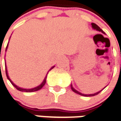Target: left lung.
Segmentation results:
<instances>
[{"label":"left lung","instance_id":"8db88e82","mask_svg":"<svg viewBox=\"0 0 121 121\" xmlns=\"http://www.w3.org/2000/svg\"><path fill=\"white\" fill-rule=\"evenodd\" d=\"M91 27H92V28H93V30H95L99 31H101V32L103 33H104V34H105V33L104 32V31H103L102 30V29H100V28H99V26H98L97 25V24H96L91 23ZM71 86V90H72V91H74L75 93H77V94H79V95H81L84 96V97H91V96L96 95H97V94H99V93H100L101 91L103 90H104V89L106 87H106H104V88H103V90H101L99 91H98V92H97V93H93V94H83V93H80L79 91H78L76 90L73 87V86H72V84H71V86Z\"/></svg>","mask_w":121,"mask_h":121}]
</instances>
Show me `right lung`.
Instances as JSON below:
<instances>
[{"label": "right lung", "mask_w": 121, "mask_h": 121, "mask_svg": "<svg viewBox=\"0 0 121 121\" xmlns=\"http://www.w3.org/2000/svg\"><path fill=\"white\" fill-rule=\"evenodd\" d=\"M10 39V38H9ZM8 45H7V46H6V50H7V49H8ZM5 62H6V60H5ZM5 67H6V76H7V78H8V79L9 81H10V82H11V84H12V85L17 90H18L21 91H24V92H33V91H38L39 90H40V89L42 88L43 86H44V84H46V79H47V75L48 74V72L51 70V69H52L53 68L55 67V66H52L51 68L50 69V70L48 71L47 74L46 75V77H45L44 79L43 80V81H42V82L41 84H40L39 86H37V87H35V88H31V89H26V88H21V87H19V86H17L16 84H15L12 82V81H11V79H10V78H9V77L8 75V70H7V67H6V62H5Z\"/></svg>", "instance_id": "obj_1"}]
</instances>
